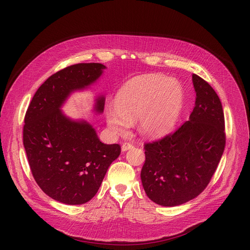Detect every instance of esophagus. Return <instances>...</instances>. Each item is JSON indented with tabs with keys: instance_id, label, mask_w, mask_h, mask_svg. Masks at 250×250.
Returning <instances> with one entry per match:
<instances>
[{
	"instance_id": "obj_1",
	"label": "esophagus",
	"mask_w": 250,
	"mask_h": 250,
	"mask_svg": "<svg viewBox=\"0 0 250 250\" xmlns=\"http://www.w3.org/2000/svg\"><path fill=\"white\" fill-rule=\"evenodd\" d=\"M133 148H134L133 144H132V143H128V142L124 143L123 146H122V150H123L124 152H125V151H127V150H129V149H133Z\"/></svg>"
}]
</instances>
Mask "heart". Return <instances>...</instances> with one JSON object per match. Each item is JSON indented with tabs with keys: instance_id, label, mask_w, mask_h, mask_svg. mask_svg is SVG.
<instances>
[{
	"instance_id": "1",
	"label": "heart",
	"mask_w": 250,
	"mask_h": 250,
	"mask_svg": "<svg viewBox=\"0 0 250 250\" xmlns=\"http://www.w3.org/2000/svg\"><path fill=\"white\" fill-rule=\"evenodd\" d=\"M183 105L180 84L159 75L140 77L117 93L115 105L106 108V121L115 133L125 134L139 120L140 130L148 137L167 134L175 125Z\"/></svg>"
}]
</instances>
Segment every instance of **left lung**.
<instances>
[{
	"label": "left lung",
	"instance_id": "obj_1",
	"mask_svg": "<svg viewBox=\"0 0 250 250\" xmlns=\"http://www.w3.org/2000/svg\"><path fill=\"white\" fill-rule=\"evenodd\" d=\"M196 93L189 120L173 133L146 143L143 188L157 205L175 207L196 198L214 175L226 144L225 118L216 91L192 75Z\"/></svg>",
	"mask_w": 250,
	"mask_h": 250
}]
</instances>
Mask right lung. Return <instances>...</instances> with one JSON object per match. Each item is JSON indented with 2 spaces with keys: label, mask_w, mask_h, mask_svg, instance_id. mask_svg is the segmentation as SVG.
Returning <instances> with one entry per match:
<instances>
[{
  "label": "right lung",
  "mask_w": 250,
  "mask_h": 250,
  "mask_svg": "<svg viewBox=\"0 0 250 250\" xmlns=\"http://www.w3.org/2000/svg\"><path fill=\"white\" fill-rule=\"evenodd\" d=\"M105 65L76 63L51 75L37 89L24 117L23 145L32 175L51 199L82 205L98 191L110 164L121 154L118 144L102 143L85 121H73L60 109L72 92L93 84ZM104 96L94 110L104 109Z\"/></svg>",
  "instance_id": "1"
}]
</instances>
